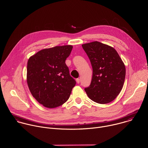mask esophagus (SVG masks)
<instances>
[{"label": "esophagus", "instance_id": "1", "mask_svg": "<svg viewBox=\"0 0 148 148\" xmlns=\"http://www.w3.org/2000/svg\"><path fill=\"white\" fill-rule=\"evenodd\" d=\"M76 82H77V83H80V79H79V78H77V79H76Z\"/></svg>", "mask_w": 148, "mask_h": 148}]
</instances>
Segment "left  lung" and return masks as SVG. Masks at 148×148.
I'll return each instance as SVG.
<instances>
[{"instance_id": "1", "label": "left lung", "mask_w": 148, "mask_h": 148, "mask_svg": "<svg viewBox=\"0 0 148 148\" xmlns=\"http://www.w3.org/2000/svg\"><path fill=\"white\" fill-rule=\"evenodd\" d=\"M90 61L93 76L85 92L92 100L107 104L120 93L125 77V66L112 47L98 41L82 45Z\"/></svg>"}]
</instances>
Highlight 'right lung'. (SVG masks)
<instances>
[{
	"instance_id": "right-lung-1",
	"label": "right lung",
	"mask_w": 148,
	"mask_h": 148,
	"mask_svg": "<svg viewBox=\"0 0 148 148\" xmlns=\"http://www.w3.org/2000/svg\"><path fill=\"white\" fill-rule=\"evenodd\" d=\"M73 46L45 48L29 58L27 82L33 96L45 107L54 108L64 104L76 84L65 64Z\"/></svg>"
}]
</instances>
